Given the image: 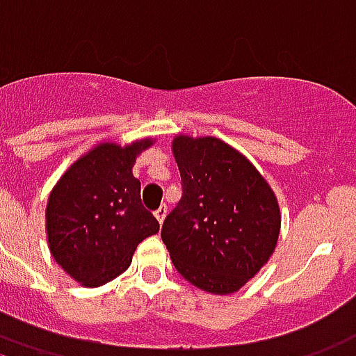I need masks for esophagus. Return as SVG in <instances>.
Segmentation results:
<instances>
[{
  "mask_svg": "<svg viewBox=\"0 0 356 356\" xmlns=\"http://www.w3.org/2000/svg\"><path fill=\"white\" fill-rule=\"evenodd\" d=\"M165 215H168V205H160L156 211H154V217H156V220L160 222V225L164 222Z\"/></svg>",
  "mask_w": 356,
  "mask_h": 356,
  "instance_id": "1",
  "label": "esophagus"
}]
</instances>
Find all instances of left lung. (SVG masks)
Returning a JSON list of instances; mask_svg holds the SVG:
<instances>
[{
	"label": "left lung",
	"instance_id": "obj_1",
	"mask_svg": "<svg viewBox=\"0 0 356 356\" xmlns=\"http://www.w3.org/2000/svg\"><path fill=\"white\" fill-rule=\"evenodd\" d=\"M183 196L162 225V241L183 277L232 294L272 257L281 215L257 168L215 138L173 139Z\"/></svg>",
	"mask_w": 356,
	"mask_h": 356
}]
</instances>
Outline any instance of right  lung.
<instances>
[{
    "label": "right lung",
    "instance_id": "right-lung-1",
    "mask_svg": "<svg viewBox=\"0 0 356 356\" xmlns=\"http://www.w3.org/2000/svg\"><path fill=\"white\" fill-rule=\"evenodd\" d=\"M152 139L128 147L102 143L58 181L47 205L54 260L86 286L105 285L130 266L131 254L160 225L141 204L131 168Z\"/></svg>",
    "mask_w": 356,
    "mask_h": 356
}]
</instances>
